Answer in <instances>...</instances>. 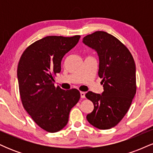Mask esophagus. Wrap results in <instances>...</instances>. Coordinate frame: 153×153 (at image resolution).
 I'll use <instances>...</instances> for the list:
<instances>
[{
	"instance_id": "34e87169",
	"label": "esophagus",
	"mask_w": 153,
	"mask_h": 153,
	"mask_svg": "<svg viewBox=\"0 0 153 153\" xmlns=\"http://www.w3.org/2000/svg\"><path fill=\"white\" fill-rule=\"evenodd\" d=\"M85 92H82V91L80 92V97H81L82 99H84V98H85Z\"/></svg>"
}]
</instances>
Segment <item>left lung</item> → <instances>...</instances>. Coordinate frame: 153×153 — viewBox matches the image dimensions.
<instances>
[{
	"label": "left lung",
	"mask_w": 153,
	"mask_h": 153,
	"mask_svg": "<svg viewBox=\"0 0 153 153\" xmlns=\"http://www.w3.org/2000/svg\"><path fill=\"white\" fill-rule=\"evenodd\" d=\"M82 42L98 53L101 94L88 91L85 97L94 105L86 119L100 129L115 127L127 113L136 94V67L127 47L111 34L98 31L82 39Z\"/></svg>",
	"instance_id": "obj_1"
}]
</instances>
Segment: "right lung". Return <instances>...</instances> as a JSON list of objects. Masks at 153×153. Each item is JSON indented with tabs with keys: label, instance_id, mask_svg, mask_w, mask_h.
<instances>
[{
	"label": "right lung",
	"instance_id": "obj_1",
	"mask_svg": "<svg viewBox=\"0 0 153 153\" xmlns=\"http://www.w3.org/2000/svg\"><path fill=\"white\" fill-rule=\"evenodd\" d=\"M80 37H44L29 45L19 62L17 78L23 106L39 127L48 132L65 127L71 108L80 98L77 89L62 90L53 82L54 75L61 71L63 57Z\"/></svg>",
	"mask_w": 153,
	"mask_h": 153
}]
</instances>
